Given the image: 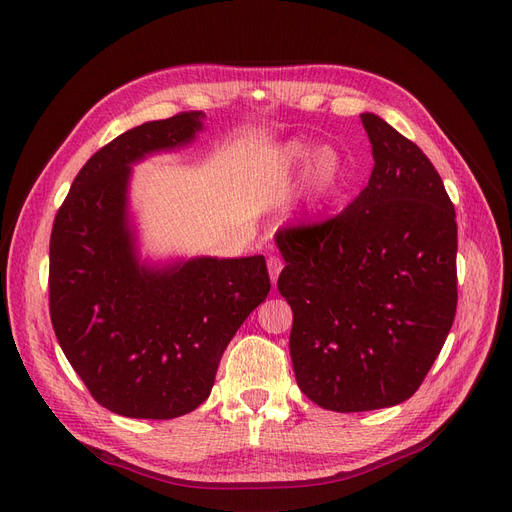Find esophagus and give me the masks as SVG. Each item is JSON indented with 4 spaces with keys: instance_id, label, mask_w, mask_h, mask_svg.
<instances>
[{
    "instance_id": "esophagus-1",
    "label": "esophagus",
    "mask_w": 512,
    "mask_h": 512,
    "mask_svg": "<svg viewBox=\"0 0 512 512\" xmlns=\"http://www.w3.org/2000/svg\"><path fill=\"white\" fill-rule=\"evenodd\" d=\"M266 266H269V275H271L273 283H277V277H279V273L283 269V260L279 256H271L269 262H266Z\"/></svg>"
}]
</instances>
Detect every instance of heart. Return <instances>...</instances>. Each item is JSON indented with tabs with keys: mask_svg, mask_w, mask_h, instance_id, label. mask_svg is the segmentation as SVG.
<instances>
[{
	"mask_svg": "<svg viewBox=\"0 0 512 512\" xmlns=\"http://www.w3.org/2000/svg\"><path fill=\"white\" fill-rule=\"evenodd\" d=\"M279 164L283 173L300 177L308 173V198L312 204L329 200L335 189L342 185L346 164L333 148H316L314 143L291 139L279 148Z\"/></svg>",
	"mask_w": 512,
	"mask_h": 512,
	"instance_id": "obj_1",
	"label": "heart"
}]
</instances>
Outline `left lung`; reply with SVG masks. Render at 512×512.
I'll use <instances>...</instances> for the list:
<instances>
[{
    "instance_id": "1",
    "label": "left lung",
    "mask_w": 512,
    "mask_h": 512,
    "mask_svg": "<svg viewBox=\"0 0 512 512\" xmlns=\"http://www.w3.org/2000/svg\"><path fill=\"white\" fill-rule=\"evenodd\" d=\"M369 185L323 223L285 227L277 287L294 312L289 352L306 398L335 412L417 392L456 314V212L417 143L364 112Z\"/></svg>"
}]
</instances>
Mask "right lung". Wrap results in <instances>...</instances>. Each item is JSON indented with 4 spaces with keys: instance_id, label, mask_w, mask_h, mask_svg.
<instances>
[{
    "instance_id": "right-lung-1",
    "label": "right lung",
    "mask_w": 512,
    "mask_h": 512,
    "mask_svg": "<svg viewBox=\"0 0 512 512\" xmlns=\"http://www.w3.org/2000/svg\"><path fill=\"white\" fill-rule=\"evenodd\" d=\"M204 112L143 123L95 152L72 181L50 239V316L97 404L175 419L214 385L223 352L271 291L264 256L141 262L129 223L131 164L181 148Z\"/></svg>"
}]
</instances>
